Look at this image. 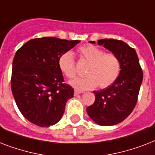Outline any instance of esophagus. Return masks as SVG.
<instances>
[{
  "label": "esophagus",
  "instance_id": "1",
  "mask_svg": "<svg viewBox=\"0 0 155 155\" xmlns=\"http://www.w3.org/2000/svg\"><path fill=\"white\" fill-rule=\"evenodd\" d=\"M80 93H83V92L79 91V90H75V92H74V95H75V96H77V95L80 94Z\"/></svg>",
  "mask_w": 155,
  "mask_h": 155
}]
</instances>
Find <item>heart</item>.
<instances>
[{
	"label": "heart",
	"mask_w": 155,
	"mask_h": 155,
	"mask_svg": "<svg viewBox=\"0 0 155 155\" xmlns=\"http://www.w3.org/2000/svg\"><path fill=\"white\" fill-rule=\"evenodd\" d=\"M80 53L85 60L89 62L86 70L87 76L76 78L70 84L78 90L92 89L100 85L106 87L112 84L118 77L120 71V62L113 53H104L103 50L93 45H86L80 48ZM58 68L68 78L76 75L74 54L66 51L58 58Z\"/></svg>",
	"instance_id": "obj_1"
}]
</instances>
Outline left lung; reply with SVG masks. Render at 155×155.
<instances>
[{"label": "left lung", "instance_id": "8db88e82", "mask_svg": "<svg viewBox=\"0 0 155 155\" xmlns=\"http://www.w3.org/2000/svg\"><path fill=\"white\" fill-rule=\"evenodd\" d=\"M94 44V41H89ZM98 45L115 54L120 59V74L114 82L101 91H94L95 102L87 108L97 125L110 126L121 122L132 113L137 101L143 74L135 50L123 41L101 39Z\"/></svg>", "mask_w": 155, "mask_h": 155}]
</instances>
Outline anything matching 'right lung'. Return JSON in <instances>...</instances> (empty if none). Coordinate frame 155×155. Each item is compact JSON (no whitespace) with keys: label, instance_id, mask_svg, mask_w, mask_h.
<instances>
[{"label":"right lung","instance_id":"obj_1","mask_svg":"<svg viewBox=\"0 0 155 155\" xmlns=\"http://www.w3.org/2000/svg\"><path fill=\"white\" fill-rule=\"evenodd\" d=\"M80 42L58 38L31 39L16 52L11 89L18 109L29 121L41 127L58 122L74 89L63 83L58 58Z\"/></svg>","mask_w":155,"mask_h":155}]
</instances>
